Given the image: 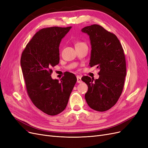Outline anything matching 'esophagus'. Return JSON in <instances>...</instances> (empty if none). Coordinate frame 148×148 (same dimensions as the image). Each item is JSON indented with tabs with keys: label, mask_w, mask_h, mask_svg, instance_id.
<instances>
[{
	"label": "esophagus",
	"mask_w": 148,
	"mask_h": 148,
	"mask_svg": "<svg viewBox=\"0 0 148 148\" xmlns=\"http://www.w3.org/2000/svg\"><path fill=\"white\" fill-rule=\"evenodd\" d=\"M76 78H77V83H82V80H81V76H76Z\"/></svg>",
	"instance_id": "esophagus-1"
}]
</instances>
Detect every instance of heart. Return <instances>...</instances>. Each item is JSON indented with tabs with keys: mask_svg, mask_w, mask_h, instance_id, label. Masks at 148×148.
I'll use <instances>...</instances> for the list:
<instances>
[{
	"mask_svg": "<svg viewBox=\"0 0 148 148\" xmlns=\"http://www.w3.org/2000/svg\"><path fill=\"white\" fill-rule=\"evenodd\" d=\"M83 45H85V43H83V42H76V43H75V47H78V46Z\"/></svg>",
	"mask_w": 148,
	"mask_h": 148,
	"instance_id": "b5f03b06",
	"label": "heart"
}]
</instances>
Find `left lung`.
Returning <instances> with one entry per match:
<instances>
[{
	"mask_svg": "<svg viewBox=\"0 0 148 148\" xmlns=\"http://www.w3.org/2000/svg\"><path fill=\"white\" fill-rule=\"evenodd\" d=\"M81 31L90 39L89 66L100 70L99 79L81 78L88 86L85 99L92 109L105 111L116 103L123 92L126 76L124 50L116 35L99 25L86 26Z\"/></svg>",
	"mask_w": 148,
	"mask_h": 148,
	"instance_id": "8db88e82",
	"label": "left lung"
}]
</instances>
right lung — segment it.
<instances>
[{"label":"right lung","mask_w":148,"mask_h":148,"mask_svg":"<svg viewBox=\"0 0 148 148\" xmlns=\"http://www.w3.org/2000/svg\"><path fill=\"white\" fill-rule=\"evenodd\" d=\"M72 27H52L40 30L23 51L21 67L28 95L35 106L43 113L54 116L67 106L77 81L66 73L60 81L51 78L54 67L59 63V45Z\"/></svg>","instance_id":"obj_1"}]
</instances>
